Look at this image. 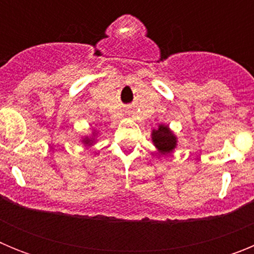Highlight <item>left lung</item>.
<instances>
[{
    "instance_id": "left-lung-1",
    "label": "left lung",
    "mask_w": 254,
    "mask_h": 254,
    "mask_svg": "<svg viewBox=\"0 0 254 254\" xmlns=\"http://www.w3.org/2000/svg\"><path fill=\"white\" fill-rule=\"evenodd\" d=\"M152 142L160 154H170L177 146L176 134L165 125H160L158 129H152Z\"/></svg>"
}]
</instances>
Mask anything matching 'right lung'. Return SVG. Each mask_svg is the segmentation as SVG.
<instances>
[{
    "label": "right lung",
    "instance_id": "add662e5",
    "mask_svg": "<svg viewBox=\"0 0 254 254\" xmlns=\"http://www.w3.org/2000/svg\"><path fill=\"white\" fill-rule=\"evenodd\" d=\"M94 141H95V134H94L93 137H85V138H82V142H84L85 145H87V146H90V145H93Z\"/></svg>",
    "mask_w": 254,
    "mask_h": 254
}]
</instances>
